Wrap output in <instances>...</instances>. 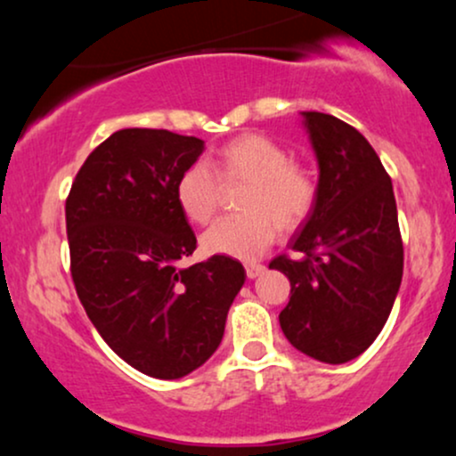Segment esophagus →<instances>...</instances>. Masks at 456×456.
Returning <instances> with one entry per match:
<instances>
[{"mask_svg":"<svg viewBox=\"0 0 456 456\" xmlns=\"http://www.w3.org/2000/svg\"><path fill=\"white\" fill-rule=\"evenodd\" d=\"M265 272V265L264 264H246V276L248 279H257Z\"/></svg>","mask_w":456,"mask_h":456,"instance_id":"obj_1","label":"esophagus"}]
</instances>
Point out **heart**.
I'll list each match as a JSON object with an SVG mask.
<instances>
[{
  "label": "heart",
  "instance_id": "b5f03b06",
  "mask_svg": "<svg viewBox=\"0 0 456 456\" xmlns=\"http://www.w3.org/2000/svg\"><path fill=\"white\" fill-rule=\"evenodd\" d=\"M212 175L192 162L175 180V201L195 224H208L221 203V184L246 182L238 208L203 233V250L235 259H255L282 232H294L317 206V177L306 165L289 160V151L265 134L246 133L218 148Z\"/></svg>",
  "mask_w": 456,
  "mask_h": 456
}]
</instances>
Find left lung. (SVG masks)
Masks as SVG:
<instances>
[{"label": "left lung", "mask_w": 456, "mask_h": 456, "mask_svg": "<svg viewBox=\"0 0 456 456\" xmlns=\"http://www.w3.org/2000/svg\"><path fill=\"white\" fill-rule=\"evenodd\" d=\"M319 162L317 206L291 240L297 257L270 261L289 279L279 322L287 341L319 362L343 364L378 338L403 279V240L390 175L354 126L308 111Z\"/></svg>", "instance_id": "1"}]
</instances>
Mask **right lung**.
I'll use <instances>...</instances> for the list:
<instances>
[{
  "label": "right lung",
  "mask_w": 456,
  "mask_h": 456,
  "mask_svg": "<svg viewBox=\"0 0 456 456\" xmlns=\"http://www.w3.org/2000/svg\"><path fill=\"white\" fill-rule=\"evenodd\" d=\"M201 151V139L171 130H118L87 156L66 199L78 300L104 343L150 378H184L216 352L246 279L224 255L177 265L197 238L175 180Z\"/></svg>",
  "instance_id": "right-lung-1"
}]
</instances>
